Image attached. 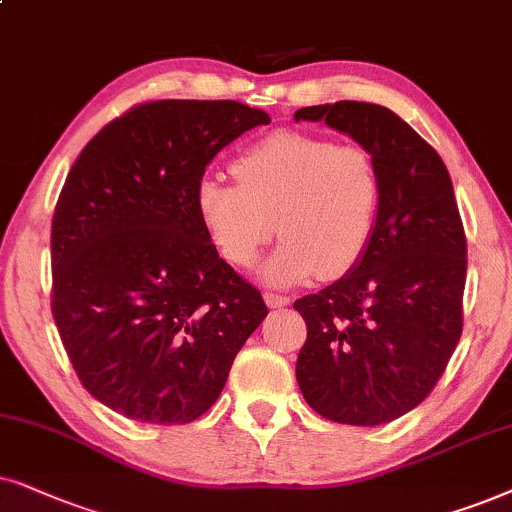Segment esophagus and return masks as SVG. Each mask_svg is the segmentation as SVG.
I'll list each match as a JSON object with an SVG mask.
<instances>
[{
	"label": "esophagus",
	"mask_w": 512,
	"mask_h": 512,
	"mask_svg": "<svg viewBox=\"0 0 512 512\" xmlns=\"http://www.w3.org/2000/svg\"><path fill=\"white\" fill-rule=\"evenodd\" d=\"M264 302H267L269 309H283V306L290 304V297L276 295V292H267V295H264Z\"/></svg>",
	"instance_id": "esophagus-1"
}]
</instances>
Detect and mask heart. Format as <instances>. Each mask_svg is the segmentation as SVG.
<instances>
[{"label": "heart", "instance_id": "heart-1", "mask_svg": "<svg viewBox=\"0 0 512 512\" xmlns=\"http://www.w3.org/2000/svg\"><path fill=\"white\" fill-rule=\"evenodd\" d=\"M236 185L203 177L196 215L224 262L250 269L276 229L281 248L262 267L276 288L353 271L377 227L381 180L370 152L320 135L276 131L236 156Z\"/></svg>", "mask_w": 512, "mask_h": 512}]
</instances>
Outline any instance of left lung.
Returning <instances> with one entry per match:
<instances>
[{
	"label": "left lung",
	"instance_id": "left-lung-1",
	"mask_svg": "<svg viewBox=\"0 0 512 512\" xmlns=\"http://www.w3.org/2000/svg\"><path fill=\"white\" fill-rule=\"evenodd\" d=\"M325 121L370 152L381 203L360 264L297 299L306 342L297 384L320 417L379 426L414 410L461 337L466 236L438 152L391 109L342 100L295 112Z\"/></svg>",
	"mask_w": 512,
	"mask_h": 512
}]
</instances>
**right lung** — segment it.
Returning <instances> with one entry per match:
<instances>
[{"mask_svg":"<svg viewBox=\"0 0 512 512\" xmlns=\"http://www.w3.org/2000/svg\"><path fill=\"white\" fill-rule=\"evenodd\" d=\"M269 114L236 100L133 107L84 147L51 227L53 320L81 384L142 424L208 412L267 318L260 290L210 245L196 187Z\"/></svg>","mask_w":512,"mask_h":512,"instance_id":"add662e5","label":"right lung"}]
</instances>
